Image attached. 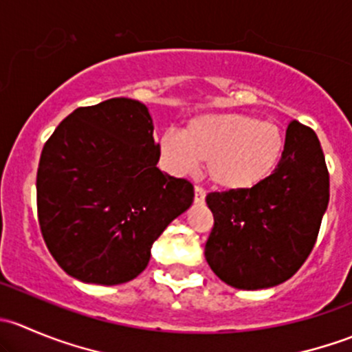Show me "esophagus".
Masks as SVG:
<instances>
[{
  "mask_svg": "<svg viewBox=\"0 0 352 352\" xmlns=\"http://www.w3.org/2000/svg\"><path fill=\"white\" fill-rule=\"evenodd\" d=\"M204 197H206L204 187H201V186L194 187V199H196V202H202L204 201Z\"/></svg>",
  "mask_w": 352,
  "mask_h": 352,
  "instance_id": "esophagus-1",
  "label": "esophagus"
}]
</instances>
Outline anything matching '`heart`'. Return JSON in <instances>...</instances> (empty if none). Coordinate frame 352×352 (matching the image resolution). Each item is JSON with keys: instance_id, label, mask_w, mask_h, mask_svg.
I'll list each match as a JSON object with an SVG mask.
<instances>
[{"instance_id": "obj_1", "label": "heart", "mask_w": 352, "mask_h": 352, "mask_svg": "<svg viewBox=\"0 0 352 352\" xmlns=\"http://www.w3.org/2000/svg\"><path fill=\"white\" fill-rule=\"evenodd\" d=\"M160 153L175 173H187L206 162L209 179L221 189H247L262 182L281 160L285 134L269 120L243 113H209L187 124L186 131L166 129Z\"/></svg>"}]
</instances>
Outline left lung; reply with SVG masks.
Wrapping results in <instances>:
<instances>
[{
	"mask_svg": "<svg viewBox=\"0 0 352 352\" xmlns=\"http://www.w3.org/2000/svg\"><path fill=\"white\" fill-rule=\"evenodd\" d=\"M329 187L317 134L291 120L271 175L254 187L206 196L214 218L204 248L209 267L236 289H264L287 281L314 250Z\"/></svg>",
	"mask_w": 352,
	"mask_h": 352,
	"instance_id": "8db88e82",
	"label": "left lung"
}]
</instances>
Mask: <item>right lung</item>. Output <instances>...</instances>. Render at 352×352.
Masks as SVG:
<instances>
[{
  "label": "right lung",
  "mask_w": 352,
  "mask_h": 352,
  "mask_svg": "<svg viewBox=\"0 0 352 352\" xmlns=\"http://www.w3.org/2000/svg\"><path fill=\"white\" fill-rule=\"evenodd\" d=\"M158 160L150 110L133 98L80 107L56 127L38 162L37 216L66 274L113 286L146 269L151 245L194 199Z\"/></svg>",
  "instance_id": "right-lung-1"
}]
</instances>
